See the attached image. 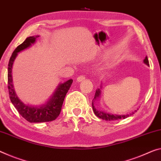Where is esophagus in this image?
Wrapping results in <instances>:
<instances>
[{"label": "esophagus", "mask_w": 161, "mask_h": 161, "mask_svg": "<svg viewBox=\"0 0 161 161\" xmlns=\"http://www.w3.org/2000/svg\"><path fill=\"white\" fill-rule=\"evenodd\" d=\"M85 79H86L85 76L80 75V76H79V77L77 78V79H76V81H77L78 83H80V82H82V81H83L84 80H85Z\"/></svg>", "instance_id": "esophagus-1"}]
</instances>
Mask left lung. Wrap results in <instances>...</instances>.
I'll return each instance as SVG.
<instances>
[{
  "label": "left lung",
  "instance_id": "1",
  "mask_svg": "<svg viewBox=\"0 0 161 161\" xmlns=\"http://www.w3.org/2000/svg\"><path fill=\"white\" fill-rule=\"evenodd\" d=\"M143 63H144L145 65H147V66H149V61H148L147 57H145V60H143ZM101 89H102V82H101V86L100 88L96 89V93L94 96V98L92 101V108L93 110V112L96 114V116H97L98 118L102 119L103 120L106 121H113V120H117V119H126L127 118L130 116L134 114L135 112H137V110H135V112H132V113H130L129 114H122V115H119V114H109L107 113L106 112H103V111H101L95 107V101H98L101 98ZM138 110V109H137Z\"/></svg>",
  "mask_w": 161,
  "mask_h": 161
}]
</instances>
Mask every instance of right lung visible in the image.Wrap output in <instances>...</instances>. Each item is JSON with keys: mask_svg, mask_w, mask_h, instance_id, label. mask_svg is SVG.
I'll return each instance as SVG.
<instances>
[{"mask_svg": "<svg viewBox=\"0 0 161 161\" xmlns=\"http://www.w3.org/2000/svg\"><path fill=\"white\" fill-rule=\"evenodd\" d=\"M39 36V35L29 36L23 43L17 47L10 58L8 67V88L10 99L18 112L26 120L31 123L46 122L55 120L60 115L64 99L73 83V79H70L65 82L59 84L48 100L40 105L26 104L17 96L12 79L13 64L18 53L33 45L36 42V38Z\"/></svg>", "mask_w": 161, "mask_h": 161, "instance_id": "obj_1", "label": "right lung"}]
</instances>
